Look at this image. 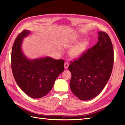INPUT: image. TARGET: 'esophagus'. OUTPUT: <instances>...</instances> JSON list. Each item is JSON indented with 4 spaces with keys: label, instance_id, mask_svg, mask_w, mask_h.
I'll list each match as a JSON object with an SVG mask.
<instances>
[{
    "label": "esophagus",
    "instance_id": "esophagus-1",
    "mask_svg": "<svg viewBox=\"0 0 125 125\" xmlns=\"http://www.w3.org/2000/svg\"><path fill=\"white\" fill-rule=\"evenodd\" d=\"M69 66V63L68 62H65V64H64V67H65V69H67L68 68Z\"/></svg>",
    "mask_w": 125,
    "mask_h": 125
}]
</instances>
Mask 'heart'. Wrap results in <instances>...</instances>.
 <instances>
[{
  "instance_id": "heart-1",
  "label": "heart",
  "mask_w": 125,
  "mask_h": 125,
  "mask_svg": "<svg viewBox=\"0 0 125 125\" xmlns=\"http://www.w3.org/2000/svg\"><path fill=\"white\" fill-rule=\"evenodd\" d=\"M87 44H88L87 42L84 41L75 45L71 50V55L74 57H78L81 56L85 51Z\"/></svg>"
}]
</instances>
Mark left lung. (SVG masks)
<instances>
[{"mask_svg":"<svg viewBox=\"0 0 125 125\" xmlns=\"http://www.w3.org/2000/svg\"><path fill=\"white\" fill-rule=\"evenodd\" d=\"M99 41L78 59L70 62V87L78 99L87 101L99 94L111 77L114 50L106 33L99 32Z\"/></svg>","mask_w":125,"mask_h":125,"instance_id":"8db88e82","label":"left lung"}]
</instances>
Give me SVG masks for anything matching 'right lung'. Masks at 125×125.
<instances>
[{
    "label": "right lung",
    "mask_w": 125,
    "mask_h": 125,
    "mask_svg": "<svg viewBox=\"0 0 125 125\" xmlns=\"http://www.w3.org/2000/svg\"><path fill=\"white\" fill-rule=\"evenodd\" d=\"M30 33L24 30L15 40L11 52V66L14 78L23 91L33 99H39L50 91L57 78L64 70V60L46 57L29 60L23 54V39Z\"/></svg>",
    "instance_id": "right-lung-1"
}]
</instances>
